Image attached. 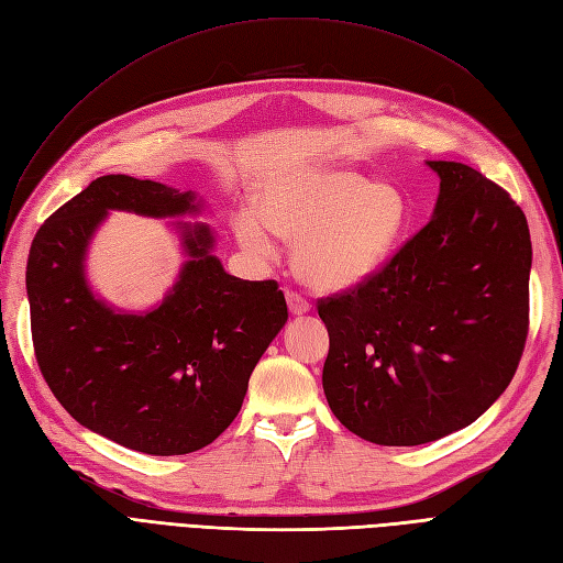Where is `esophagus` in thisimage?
Returning a JSON list of instances; mask_svg holds the SVG:
<instances>
[{"mask_svg":"<svg viewBox=\"0 0 563 563\" xmlns=\"http://www.w3.org/2000/svg\"><path fill=\"white\" fill-rule=\"evenodd\" d=\"M286 302H288V310H291L294 314L310 312V300L300 296L298 291H286Z\"/></svg>","mask_w":563,"mask_h":563,"instance_id":"1","label":"esophagus"}]
</instances>
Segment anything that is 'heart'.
I'll return each mask as SVG.
<instances>
[{
    "mask_svg": "<svg viewBox=\"0 0 563 563\" xmlns=\"http://www.w3.org/2000/svg\"><path fill=\"white\" fill-rule=\"evenodd\" d=\"M406 223L397 187L350 172L294 174L267 183L258 213L234 218V234L251 253L272 251V232L296 244L300 277L317 288H347L368 279L395 249Z\"/></svg>",
    "mask_w": 563,
    "mask_h": 563,
    "instance_id": "1",
    "label": "heart"
}]
</instances>
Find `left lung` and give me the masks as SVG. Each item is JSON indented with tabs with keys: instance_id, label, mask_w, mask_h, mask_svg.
<instances>
[{
	"instance_id": "obj_1",
	"label": "left lung",
	"mask_w": 563,
	"mask_h": 563,
	"mask_svg": "<svg viewBox=\"0 0 563 563\" xmlns=\"http://www.w3.org/2000/svg\"><path fill=\"white\" fill-rule=\"evenodd\" d=\"M434 216L360 284L317 300L323 395L350 432L418 446L467 428L512 383L528 335L531 234L467 164L428 162Z\"/></svg>"
}]
</instances>
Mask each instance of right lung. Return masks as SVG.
<instances>
[{
	"label": "right lung",
	"instance_id": "1",
	"mask_svg": "<svg viewBox=\"0 0 563 563\" xmlns=\"http://www.w3.org/2000/svg\"><path fill=\"white\" fill-rule=\"evenodd\" d=\"M110 209L180 216L195 203L155 180L103 176L44 220L25 275L40 371L67 413L114 444L150 455L199 451L240 413L255 364L288 319L286 298L275 279L228 275L199 225L185 232L192 261L159 308L112 312L81 272Z\"/></svg>",
	"mask_w": 563,
	"mask_h": 563
}]
</instances>
